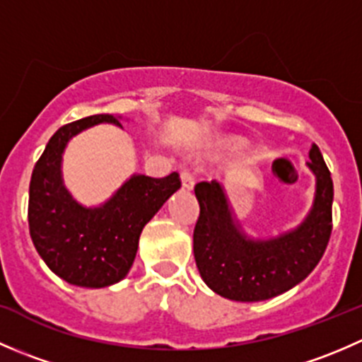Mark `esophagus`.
<instances>
[{
    "instance_id": "1",
    "label": "esophagus",
    "mask_w": 362,
    "mask_h": 362,
    "mask_svg": "<svg viewBox=\"0 0 362 362\" xmlns=\"http://www.w3.org/2000/svg\"><path fill=\"white\" fill-rule=\"evenodd\" d=\"M180 180H182V187L187 189V191H191V189L194 187V177H192V173L189 170L180 171Z\"/></svg>"
}]
</instances>
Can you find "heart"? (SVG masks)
Returning a JSON list of instances; mask_svg holds the SVG:
<instances>
[{
  "instance_id": "b5f03b06",
  "label": "heart",
  "mask_w": 362,
  "mask_h": 362,
  "mask_svg": "<svg viewBox=\"0 0 362 362\" xmlns=\"http://www.w3.org/2000/svg\"><path fill=\"white\" fill-rule=\"evenodd\" d=\"M226 147H229V148L235 147V141H228V144H226Z\"/></svg>"
}]
</instances>
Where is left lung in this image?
Listing matches in <instances>:
<instances>
[{
  "mask_svg": "<svg viewBox=\"0 0 362 362\" xmlns=\"http://www.w3.org/2000/svg\"><path fill=\"white\" fill-rule=\"evenodd\" d=\"M306 164L317 178L312 210L298 228L272 240H252L242 231L218 182L196 184L194 259L214 293L233 301H264L293 289L319 264L333 229V178L317 145Z\"/></svg>",
  "mask_w": 362,
  "mask_h": 362,
  "instance_id": "1",
  "label": "left lung"
}]
</instances>
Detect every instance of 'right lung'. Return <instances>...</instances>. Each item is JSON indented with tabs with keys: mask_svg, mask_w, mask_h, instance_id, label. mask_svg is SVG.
Segmentation results:
<instances>
[{
	"mask_svg": "<svg viewBox=\"0 0 362 362\" xmlns=\"http://www.w3.org/2000/svg\"><path fill=\"white\" fill-rule=\"evenodd\" d=\"M100 122L120 126V117L90 115L52 134L33 170L28 204L29 235L40 257L68 284L93 289L127 275L141 229L182 185L177 171L164 178L133 175L101 206L76 203L63 184V152L75 134Z\"/></svg>",
	"mask_w": 362,
	"mask_h": 362,
	"instance_id": "1",
	"label": "right lung"
}]
</instances>
